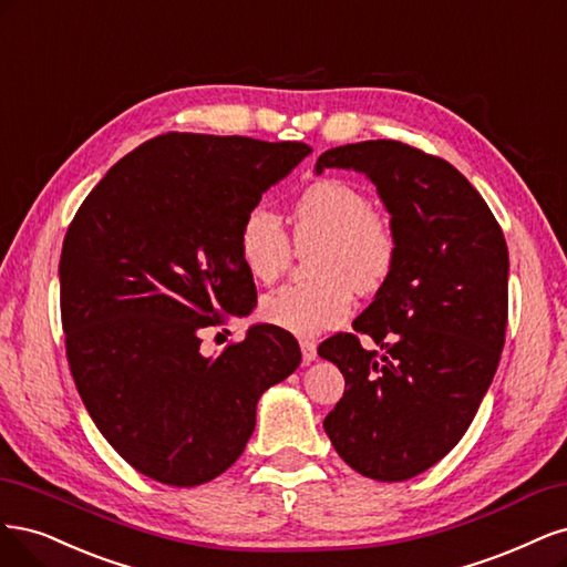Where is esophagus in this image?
I'll use <instances>...</instances> for the list:
<instances>
[{
	"label": "esophagus",
	"mask_w": 567,
	"mask_h": 567,
	"mask_svg": "<svg viewBox=\"0 0 567 567\" xmlns=\"http://www.w3.org/2000/svg\"><path fill=\"white\" fill-rule=\"evenodd\" d=\"M299 346H301V358H303V362H306V364H308V362H313V360L318 358V346H316V341L301 339V341H299Z\"/></svg>",
	"instance_id": "obj_1"
}]
</instances>
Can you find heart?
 I'll return each mask as SVG.
<instances>
[{"mask_svg":"<svg viewBox=\"0 0 567 567\" xmlns=\"http://www.w3.org/2000/svg\"><path fill=\"white\" fill-rule=\"evenodd\" d=\"M291 237L308 254L313 280L287 285L261 301V318L295 337H318L351 313L353 295H377L400 259V237L372 197L343 178H318L291 203ZM237 257L247 276L276 282L291 261V240L280 218L254 205L237 226Z\"/></svg>","mask_w":567,"mask_h":567,"instance_id":"b5f03b06","label":"heart"}]
</instances>
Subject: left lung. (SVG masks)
<instances>
[{
  "mask_svg": "<svg viewBox=\"0 0 567 567\" xmlns=\"http://www.w3.org/2000/svg\"><path fill=\"white\" fill-rule=\"evenodd\" d=\"M355 169L377 186L400 237L389 285L355 318L372 337L320 343V358L346 379L324 416L341 460L383 483L419 476L462 441L504 349L508 249L481 193L450 162L400 141L339 145L324 169Z\"/></svg>",
  "mask_w": 567,
  "mask_h": 567,
  "instance_id": "obj_1",
  "label": "left lung"
}]
</instances>
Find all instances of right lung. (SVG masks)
Returning <instances> with one entry per match:
<instances>
[{
	"instance_id": "obj_1",
	"label": "right lung",
	"mask_w": 567,
	"mask_h": 567,
	"mask_svg": "<svg viewBox=\"0 0 567 567\" xmlns=\"http://www.w3.org/2000/svg\"><path fill=\"white\" fill-rule=\"evenodd\" d=\"M306 143L169 132L124 155L68 226L59 276L82 403L124 462L164 485L235 464L257 403L299 368L295 337L254 324L205 355L203 334L257 306L237 226Z\"/></svg>"
}]
</instances>
